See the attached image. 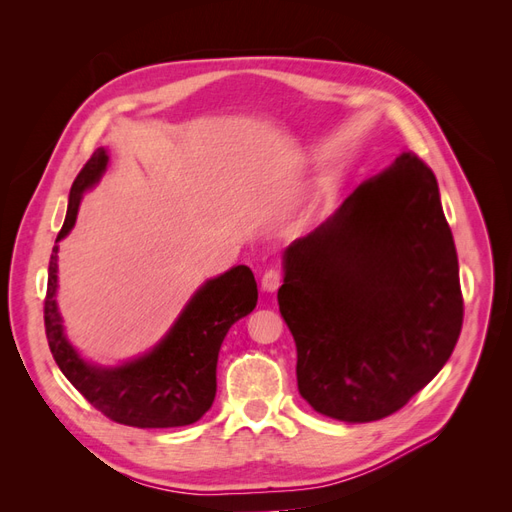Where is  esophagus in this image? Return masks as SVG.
Segmentation results:
<instances>
[{"instance_id": "34e87169", "label": "esophagus", "mask_w": 512, "mask_h": 512, "mask_svg": "<svg viewBox=\"0 0 512 512\" xmlns=\"http://www.w3.org/2000/svg\"><path fill=\"white\" fill-rule=\"evenodd\" d=\"M260 286H262V290H267V292H275L277 288L282 286V271L277 269V267H271V269H267L265 273H262Z\"/></svg>"}]
</instances>
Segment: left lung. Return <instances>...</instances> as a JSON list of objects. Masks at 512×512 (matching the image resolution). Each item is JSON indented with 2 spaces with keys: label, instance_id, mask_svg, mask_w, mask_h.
Here are the masks:
<instances>
[{
  "label": "left lung",
  "instance_id": "obj_1",
  "mask_svg": "<svg viewBox=\"0 0 512 512\" xmlns=\"http://www.w3.org/2000/svg\"><path fill=\"white\" fill-rule=\"evenodd\" d=\"M277 303L297 384L348 423L404 408L451 356L463 324L459 262L436 175L412 151L288 245Z\"/></svg>",
  "mask_w": 512,
  "mask_h": 512
}]
</instances>
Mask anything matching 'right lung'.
<instances>
[{
  "instance_id": "1",
  "label": "right lung",
  "mask_w": 512,
  "mask_h": 512,
  "mask_svg": "<svg viewBox=\"0 0 512 512\" xmlns=\"http://www.w3.org/2000/svg\"><path fill=\"white\" fill-rule=\"evenodd\" d=\"M106 162V151L96 149L76 175L57 241L72 230L81 196L102 177ZM57 250L55 243L44 297V329L61 374L91 406L119 425L158 429L196 423L215 399V367L228 329L256 307L258 288L250 267L239 265L209 280L156 350L117 369H98L79 359L61 331L55 305Z\"/></svg>"
}]
</instances>
